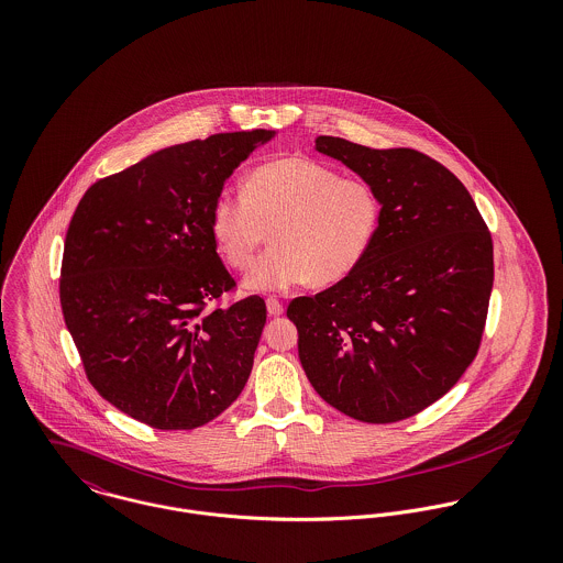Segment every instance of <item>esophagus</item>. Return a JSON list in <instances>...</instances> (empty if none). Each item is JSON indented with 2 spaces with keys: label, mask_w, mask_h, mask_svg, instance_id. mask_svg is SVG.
Wrapping results in <instances>:
<instances>
[{
  "label": "esophagus",
  "mask_w": 563,
  "mask_h": 563,
  "mask_svg": "<svg viewBox=\"0 0 563 563\" xmlns=\"http://www.w3.org/2000/svg\"><path fill=\"white\" fill-rule=\"evenodd\" d=\"M266 310H268L271 317H279V314H284V303L275 297H268L266 299Z\"/></svg>",
  "instance_id": "1"
}]
</instances>
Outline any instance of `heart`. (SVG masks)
I'll return each instance as SVG.
<instances>
[{
  "label": "heart",
  "instance_id": "obj_1",
  "mask_svg": "<svg viewBox=\"0 0 563 563\" xmlns=\"http://www.w3.org/2000/svg\"><path fill=\"white\" fill-rule=\"evenodd\" d=\"M384 221L379 190L362 177H340L322 162L286 156L260 164L244 190H223L210 212V232L223 260L244 271L271 230L273 249L244 286L279 292L308 279L329 286L368 257Z\"/></svg>",
  "mask_w": 563,
  "mask_h": 563
}]
</instances>
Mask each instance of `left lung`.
<instances>
[{
	"mask_svg": "<svg viewBox=\"0 0 563 563\" xmlns=\"http://www.w3.org/2000/svg\"><path fill=\"white\" fill-rule=\"evenodd\" d=\"M317 150L371 181L384 221L346 279L297 297L301 366L324 401L362 422H399L444 397L482 344L492 236L466 186L416 150L319 136Z\"/></svg>",
	"mask_w": 563,
	"mask_h": 563,
	"instance_id": "obj_1",
	"label": "left lung"
}]
</instances>
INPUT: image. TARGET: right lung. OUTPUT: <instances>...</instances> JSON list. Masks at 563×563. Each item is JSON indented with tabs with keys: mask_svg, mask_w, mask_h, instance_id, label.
I'll return each instance as SVG.
<instances>
[{
	"mask_svg": "<svg viewBox=\"0 0 563 563\" xmlns=\"http://www.w3.org/2000/svg\"><path fill=\"white\" fill-rule=\"evenodd\" d=\"M273 132H230L156 152L95 181L69 223L60 306L92 388L162 431L225 411L251 375L266 303L236 288L210 212Z\"/></svg>",
	"mask_w": 563,
	"mask_h": 563,
	"instance_id": "add662e5",
	"label": "right lung"
}]
</instances>
